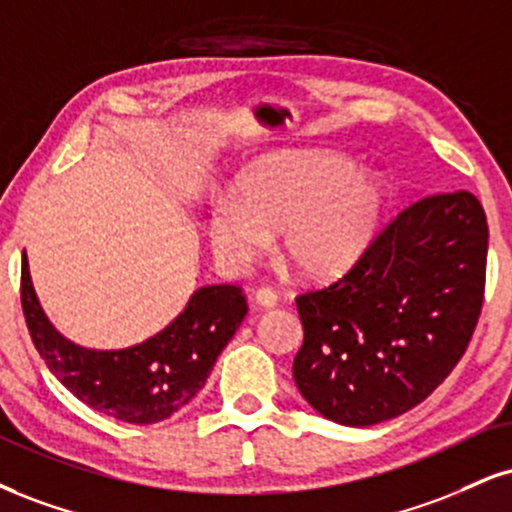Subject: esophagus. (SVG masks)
I'll return each instance as SVG.
<instances>
[{
	"label": "esophagus",
	"instance_id": "34e87169",
	"mask_svg": "<svg viewBox=\"0 0 512 512\" xmlns=\"http://www.w3.org/2000/svg\"><path fill=\"white\" fill-rule=\"evenodd\" d=\"M255 303L262 307H274L276 303H279V295H276V291H272V288H257Z\"/></svg>",
	"mask_w": 512,
	"mask_h": 512
}]
</instances>
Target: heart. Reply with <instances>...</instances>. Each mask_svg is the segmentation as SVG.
I'll return each mask as SVG.
<instances>
[{
  "label": "heart",
  "mask_w": 512,
  "mask_h": 512,
  "mask_svg": "<svg viewBox=\"0 0 512 512\" xmlns=\"http://www.w3.org/2000/svg\"><path fill=\"white\" fill-rule=\"evenodd\" d=\"M384 186L334 152H276L245 169L236 200L209 209L214 255L240 272L281 233L283 260L305 279H329L360 260L377 236Z\"/></svg>",
  "instance_id": "1"
}]
</instances>
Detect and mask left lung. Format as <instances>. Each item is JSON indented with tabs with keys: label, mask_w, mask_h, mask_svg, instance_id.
Returning a JSON list of instances; mask_svg holds the SVG:
<instances>
[{
	"label": "left lung",
	"mask_w": 512,
	"mask_h": 512,
	"mask_svg": "<svg viewBox=\"0 0 512 512\" xmlns=\"http://www.w3.org/2000/svg\"><path fill=\"white\" fill-rule=\"evenodd\" d=\"M489 226L467 190L405 207L341 279L295 298L293 379L326 420L369 427L441 384L482 315Z\"/></svg>",
	"instance_id": "1"
}]
</instances>
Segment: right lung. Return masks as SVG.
Returning a JSON list of instances; mask_svg holds the SVG:
<instances>
[{"label":"right lung","instance_id":"add662e5","mask_svg":"<svg viewBox=\"0 0 512 512\" xmlns=\"http://www.w3.org/2000/svg\"><path fill=\"white\" fill-rule=\"evenodd\" d=\"M21 305L33 346L49 372L92 410L131 424H155L186 408L248 312L240 286H205L157 336L133 348L90 350L49 324L21 262Z\"/></svg>","mask_w":512,"mask_h":512}]
</instances>
